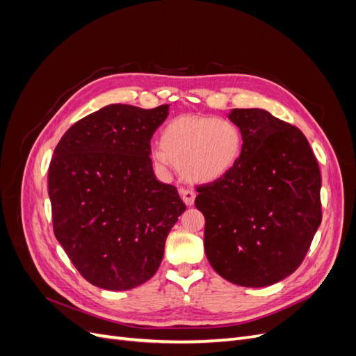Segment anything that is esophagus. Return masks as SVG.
<instances>
[{
	"mask_svg": "<svg viewBox=\"0 0 356 356\" xmlns=\"http://www.w3.org/2000/svg\"><path fill=\"white\" fill-rule=\"evenodd\" d=\"M181 197L182 200H184V203L187 204V207H191L193 203H195V199H196V193L190 190V188H181Z\"/></svg>",
	"mask_w": 356,
	"mask_h": 356,
	"instance_id": "1",
	"label": "esophagus"
}]
</instances>
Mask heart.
Instances as JSON below:
<instances>
[{
	"mask_svg": "<svg viewBox=\"0 0 356 356\" xmlns=\"http://www.w3.org/2000/svg\"><path fill=\"white\" fill-rule=\"evenodd\" d=\"M241 129L225 118L181 115L161 132V145L152 153L160 168L175 165L184 177L196 182L222 178L242 154Z\"/></svg>",
	"mask_w": 356,
	"mask_h": 356,
	"instance_id": "1",
	"label": "heart"
}]
</instances>
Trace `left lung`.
Masks as SVG:
<instances>
[{
	"label": "left lung",
	"instance_id": "8db88e82",
	"mask_svg": "<svg viewBox=\"0 0 356 356\" xmlns=\"http://www.w3.org/2000/svg\"><path fill=\"white\" fill-rule=\"evenodd\" d=\"M229 118L243 136L238 163L196 187L204 252L225 281L273 285L303 263L321 224L319 166L298 127L260 108Z\"/></svg>",
	"mask_w": 356,
	"mask_h": 356
}]
</instances>
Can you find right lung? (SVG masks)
<instances>
[{"instance_id": "right-lung-1", "label": "right lung", "mask_w": 356, "mask_h": 356, "mask_svg": "<svg viewBox=\"0 0 356 356\" xmlns=\"http://www.w3.org/2000/svg\"><path fill=\"white\" fill-rule=\"evenodd\" d=\"M168 114L169 105H106L74 123L53 153V232L95 286L126 291L153 277L186 211L177 188L156 179L149 159V141Z\"/></svg>"}]
</instances>
